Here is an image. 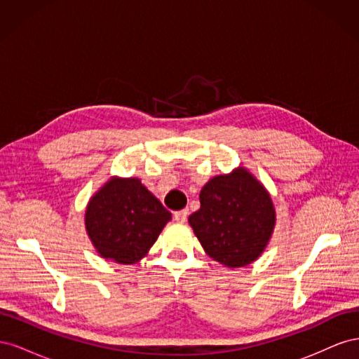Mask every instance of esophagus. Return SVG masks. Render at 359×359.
Masks as SVG:
<instances>
[{
    "instance_id": "34e87169",
    "label": "esophagus",
    "mask_w": 359,
    "mask_h": 359,
    "mask_svg": "<svg viewBox=\"0 0 359 359\" xmlns=\"http://www.w3.org/2000/svg\"><path fill=\"white\" fill-rule=\"evenodd\" d=\"M187 215H189V210H181V211H175L173 217H175L177 222H186L187 220Z\"/></svg>"
}]
</instances>
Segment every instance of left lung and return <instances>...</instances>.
<instances>
[{
  "instance_id": "1",
  "label": "left lung",
  "mask_w": 359,
  "mask_h": 359,
  "mask_svg": "<svg viewBox=\"0 0 359 359\" xmlns=\"http://www.w3.org/2000/svg\"><path fill=\"white\" fill-rule=\"evenodd\" d=\"M201 208L189 217L205 252L226 266H245L266 247L276 212L265 189L245 169L214 177L201 191Z\"/></svg>"
}]
</instances>
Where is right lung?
Wrapping results in <instances>:
<instances>
[{"instance_id":"1","label":"right lung","mask_w":359,"mask_h":359,"mask_svg":"<svg viewBox=\"0 0 359 359\" xmlns=\"http://www.w3.org/2000/svg\"><path fill=\"white\" fill-rule=\"evenodd\" d=\"M172 214L137 178L111 180L85 212V226L104 259L135 264L158 238Z\"/></svg>"}]
</instances>
